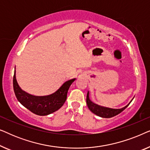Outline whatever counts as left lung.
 Here are the masks:
<instances>
[{"instance_id":"left-lung-1","label":"left lung","mask_w":150,"mask_h":150,"mask_svg":"<svg viewBox=\"0 0 150 150\" xmlns=\"http://www.w3.org/2000/svg\"><path fill=\"white\" fill-rule=\"evenodd\" d=\"M132 102V100H131L130 102ZM130 102L128 104V105L124 106V107L122 108H120V109H114V108L103 107V106H99L98 105V104L93 103V102H91L89 99V91L87 92V104L88 108H89V109L91 110L92 112H93V113L96 114V115L101 117L110 118L117 115L120 114V112H122L123 110L125 109V108L128 107L129 104H130Z\"/></svg>"}]
</instances>
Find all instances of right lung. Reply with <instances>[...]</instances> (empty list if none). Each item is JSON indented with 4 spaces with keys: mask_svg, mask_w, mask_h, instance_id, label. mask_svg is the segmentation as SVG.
I'll list each match as a JSON object with an SVG mask.
<instances>
[{
    "mask_svg": "<svg viewBox=\"0 0 150 150\" xmlns=\"http://www.w3.org/2000/svg\"><path fill=\"white\" fill-rule=\"evenodd\" d=\"M75 79L67 81L50 95L35 96L30 95L21 89L16 81V70L14 71L13 85L15 95L18 101L30 111L40 116L48 115L59 110L65 103L68 89Z\"/></svg>",
    "mask_w": 150,
    "mask_h": 150,
    "instance_id": "1",
    "label": "right lung"
}]
</instances>
